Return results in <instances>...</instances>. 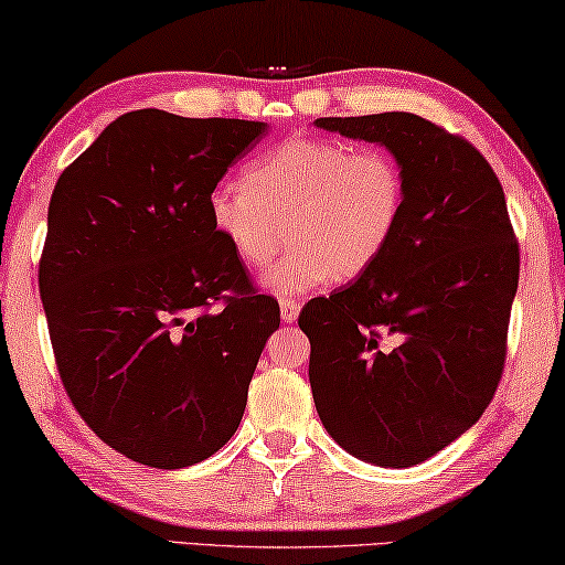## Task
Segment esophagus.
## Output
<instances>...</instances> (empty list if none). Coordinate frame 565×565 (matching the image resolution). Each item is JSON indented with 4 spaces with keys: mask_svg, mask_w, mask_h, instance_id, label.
Listing matches in <instances>:
<instances>
[{
    "mask_svg": "<svg viewBox=\"0 0 565 565\" xmlns=\"http://www.w3.org/2000/svg\"><path fill=\"white\" fill-rule=\"evenodd\" d=\"M300 312V302L298 300H280V316L285 323H295Z\"/></svg>",
    "mask_w": 565,
    "mask_h": 565,
    "instance_id": "34e87169",
    "label": "esophagus"
}]
</instances>
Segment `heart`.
<instances>
[{"mask_svg": "<svg viewBox=\"0 0 565 565\" xmlns=\"http://www.w3.org/2000/svg\"><path fill=\"white\" fill-rule=\"evenodd\" d=\"M214 232L263 288L295 298L369 273L402 227L404 171L384 151H355L331 138L295 136L249 163L247 181H222L206 202Z\"/></svg>", "mask_w": 565, "mask_h": 565, "instance_id": "1", "label": "heart"}]
</instances>
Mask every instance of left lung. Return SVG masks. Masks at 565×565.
<instances>
[{"instance_id":"left-lung-1","label":"left lung","mask_w":565,"mask_h":565,"mask_svg":"<svg viewBox=\"0 0 565 565\" xmlns=\"http://www.w3.org/2000/svg\"><path fill=\"white\" fill-rule=\"evenodd\" d=\"M316 126L384 146L406 210L369 273L300 312L312 402L349 455L419 465L462 437L500 384L520 273L505 194L472 143L414 113Z\"/></svg>"}]
</instances>
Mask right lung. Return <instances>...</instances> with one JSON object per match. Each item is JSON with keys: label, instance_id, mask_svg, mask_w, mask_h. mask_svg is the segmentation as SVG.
Instances as JSON below:
<instances>
[{"label": "right lung", "instance_id": "right-lung-1", "mask_svg": "<svg viewBox=\"0 0 565 565\" xmlns=\"http://www.w3.org/2000/svg\"><path fill=\"white\" fill-rule=\"evenodd\" d=\"M267 128L126 113L52 192L40 295L60 379L88 427L134 462L179 470L227 445L280 326L206 210Z\"/></svg>", "mask_w": 565, "mask_h": 565}]
</instances>
